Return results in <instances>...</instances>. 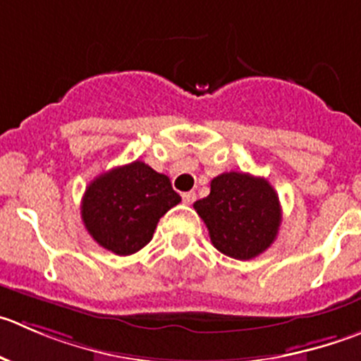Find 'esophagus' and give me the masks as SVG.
I'll return each instance as SVG.
<instances>
[{
	"label": "esophagus",
	"mask_w": 361,
	"mask_h": 361,
	"mask_svg": "<svg viewBox=\"0 0 361 361\" xmlns=\"http://www.w3.org/2000/svg\"><path fill=\"white\" fill-rule=\"evenodd\" d=\"M183 200H184V204H193V202L197 200V193H195V191L183 193Z\"/></svg>",
	"instance_id": "obj_1"
}]
</instances>
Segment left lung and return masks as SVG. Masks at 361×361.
Here are the masks:
<instances>
[{
    "label": "left lung",
    "mask_w": 361,
    "mask_h": 361,
    "mask_svg": "<svg viewBox=\"0 0 361 361\" xmlns=\"http://www.w3.org/2000/svg\"><path fill=\"white\" fill-rule=\"evenodd\" d=\"M216 250L238 260L255 259L276 239L281 207L266 178L226 171L211 180V193L193 204Z\"/></svg>",
    "instance_id": "obj_1"
}]
</instances>
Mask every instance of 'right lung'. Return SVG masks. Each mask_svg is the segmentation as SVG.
<instances>
[{"instance_id":"add662e5","label":"right lung","mask_w":361,"mask_h":361,"mask_svg":"<svg viewBox=\"0 0 361 361\" xmlns=\"http://www.w3.org/2000/svg\"><path fill=\"white\" fill-rule=\"evenodd\" d=\"M178 202L166 175L133 161L92 180L81 200V219L102 248L131 255L149 245L161 216Z\"/></svg>"}]
</instances>
